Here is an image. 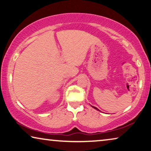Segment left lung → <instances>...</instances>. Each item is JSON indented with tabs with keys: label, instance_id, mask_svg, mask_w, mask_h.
Masks as SVG:
<instances>
[{
	"label": "left lung",
	"instance_id": "left-lung-1",
	"mask_svg": "<svg viewBox=\"0 0 151 151\" xmlns=\"http://www.w3.org/2000/svg\"><path fill=\"white\" fill-rule=\"evenodd\" d=\"M91 107H93V109H95L96 110H97V111H100V110H99L98 109H97V108H96V107H95V106H91Z\"/></svg>",
	"mask_w": 151,
	"mask_h": 151
}]
</instances>
